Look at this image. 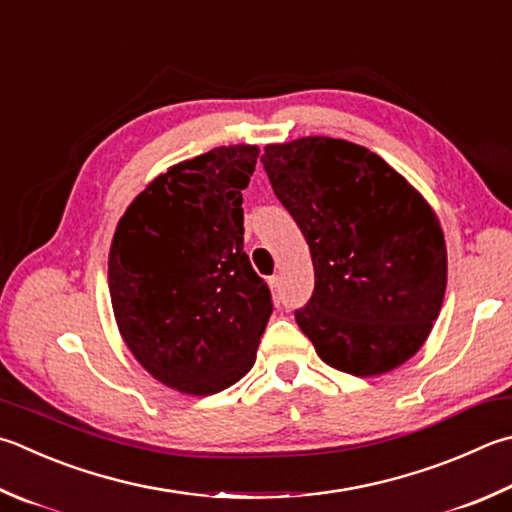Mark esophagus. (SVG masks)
<instances>
[{
	"instance_id": "34e87169",
	"label": "esophagus",
	"mask_w": 512,
	"mask_h": 512,
	"mask_svg": "<svg viewBox=\"0 0 512 512\" xmlns=\"http://www.w3.org/2000/svg\"><path fill=\"white\" fill-rule=\"evenodd\" d=\"M268 286H271V291H273L275 295H280V277H277V275L268 277Z\"/></svg>"
}]
</instances>
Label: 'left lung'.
Here are the masks:
<instances>
[{
    "label": "left lung",
    "mask_w": 512,
    "mask_h": 512,
    "mask_svg": "<svg viewBox=\"0 0 512 512\" xmlns=\"http://www.w3.org/2000/svg\"><path fill=\"white\" fill-rule=\"evenodd\" d=\"M262 163L311 250L313 295L295 320L318 356L353 376L410 360L448 282L434 210L378 154L340 138L266 145Z\"/></svg>",
    "instance_id": "obj_1"
}]
</instances>
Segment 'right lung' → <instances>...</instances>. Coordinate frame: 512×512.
I'll return each mask as SVG.
<instances>
[{"instance_id": "obj_1", "label": "right lung", "mask_w": 512, "mask_h": 512, "mask_svg": "<svg viewBox=\"0 0 512 512\" xmlns=\"http://www.w3.org/2000/svg\"><path fill=\"white\" fill-rule=\"evenodd\" d=\"M255 145L215 147L172 165L118 221L111 306L136 360L183 394L210 396L255 365L271 288L244 253V197Z\"/></svg>"}]
</instances>
